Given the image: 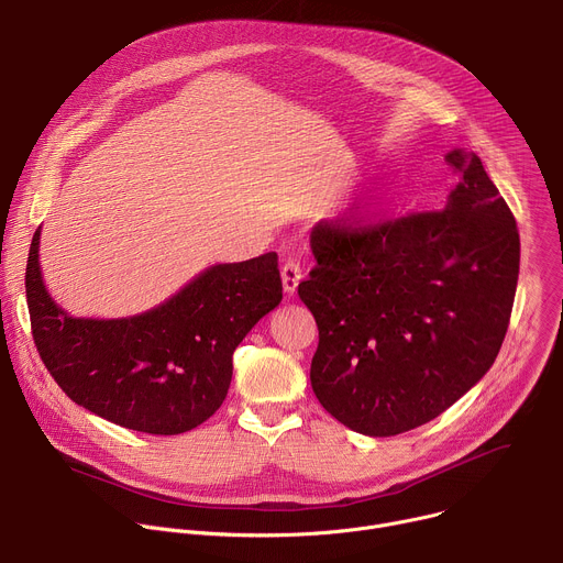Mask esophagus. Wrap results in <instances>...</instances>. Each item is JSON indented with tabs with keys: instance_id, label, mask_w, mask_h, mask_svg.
<instances>
[{
	"instance_id": "esophagus-1",
	"label": "esophagus",
	"mask_w": 563,
	"mask_h": 563,
	"mask_svg": "<svg viewBox=\"0 0 563 563\" xmlns=\"http://www.w3.org/2000/svg\"><path fill=\"white\" fill-rule=\"evenodd\" d=\"M280 276H283V287H285V291L291 296V294L296 291L300 278H302V267H300V263H298L296 258H287V261L283 263V267H280Z\"/></svg>"
}]
</instances>
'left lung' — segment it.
<instances>
[{"label":"left lung","instance_id":"left-lung-1","mask_svg":"<svg viewBox=\"0 0 563 563\" xmlns=\"http://www.w3.org/2000/svg\"><path fill=\"white\" fill-rule=\"evenodd\" d=\"M443 209L374 224L318 222L316 267L298 285L318 347L311 389L367 437L415 430L484 376L506 339L519 278V231L476 153Z\"/></svg>","mask_w":563,"mask_h":563}]
</instances>
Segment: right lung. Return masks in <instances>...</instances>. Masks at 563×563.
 <instances>
[{"label": "right lung", "mask_w": 563, "mask_h": 563, "mask_svg": "<svg viewBox=\"0 0 563 563\" xmlns=\"http://www.w3.org/2000/svg\"><path fill=\"white\" fill-rule=\"evenodd\" d=\"M33 341L64 394L89 412L146 434H183L227 396L233 352L283 300L276 252L213 265L140 316L73 318L48 296L40 229L26 263Z\"/></svg>", "instance_id": "obj_1"}]
</instances>
